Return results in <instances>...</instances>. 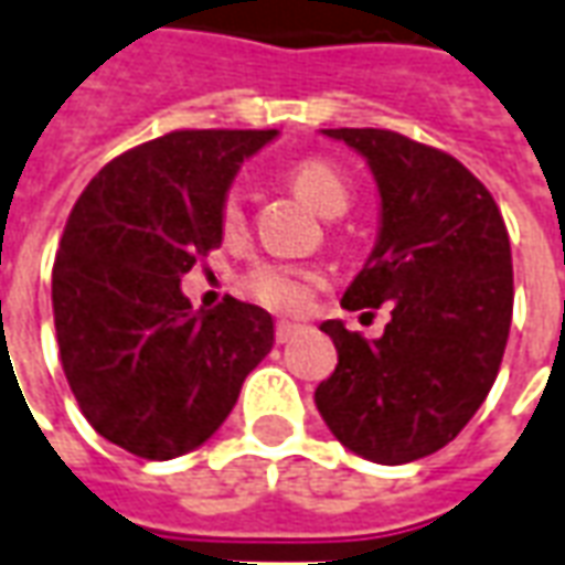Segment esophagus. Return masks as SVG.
I'll return each instance as SVG.
<instances>
[{
    "mask_svg": "<svg viewBox=\"0 0 565 565\" xmlns=\"http://www.w3.org/2000/svg\"><path fill=\"white\" fill-rule=\"evenodd\" d=\"M299 333V323H290V321H278L275 323V342H290V339Z\"/></svg>",
    "mask_w": 565,
    "mask_h": 565,
    "instance_id": "34e87169",
    "label": "esophagus"
}]
</instances>
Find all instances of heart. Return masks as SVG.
Instances as JSON below:
<instances>
[{
    "label": "heart",
    "mask_w": 565,
    "mask_h": 565,
    "mask_svg": "<svg viewBox=\"0 0 565 565\" xmlns=\"http://www.w3.org/2000/svg\"><path fill=\"white\" fill-rule=\"evenodd\" d=\"M290 186L302 201L323 216H339L349 211L351 183L333 161L302 159L287 173ZM244 226V204L238 189H228L220 204V228L226 235H238ZM327 275L315 266H290V263H256L242 275V290L254 302L281 315H299L311 306Z\"/></svg>",
    "instance_id": "obj_1"
}]
</instances>
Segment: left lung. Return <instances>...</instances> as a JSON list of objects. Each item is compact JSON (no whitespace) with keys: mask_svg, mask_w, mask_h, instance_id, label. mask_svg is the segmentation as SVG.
Instances as JSON below:
<instances>
[{"mask_svg":"<svg viewBox=\"0 0 565 565\" xmlns=\"http://www.w3.org/2000/svg\"><path fill=\"white\" fill-rule=\"evenodd\" d=\"M323 134L370 161L382 195L376 250L342 306L388 302L392 321L373 342L321 323L339 364L315 404L342 447L404 465L447 447L499 376L514 311L511 242L489 189L444 149L385 128Z\"/></svg>","mask_w":565,"mask_h":565,"instance_id":"8db88e82","label":"left lung"}]
</instances>
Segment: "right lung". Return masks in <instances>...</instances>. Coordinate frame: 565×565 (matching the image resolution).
<instances>
[{
	"mask_svg": "<svg viewBox=\"0 0 565 565\" xmlns=\"http://www.w3.org/2000/svg\"><path fill=\"white\" fill-rule=\"evenodd\" d=\"M275 131H171L121 152L63 226L51 271L66 382L90 428L140 459L201 447L275 342L271 315L226 296L192 311L180 278L223 244L220 204Z\"/></svg>",
	"mask_w": 565,
	"mask_h": 565,
	"instance_id": "1",
	"label": "right lung"
}]
</instances>
